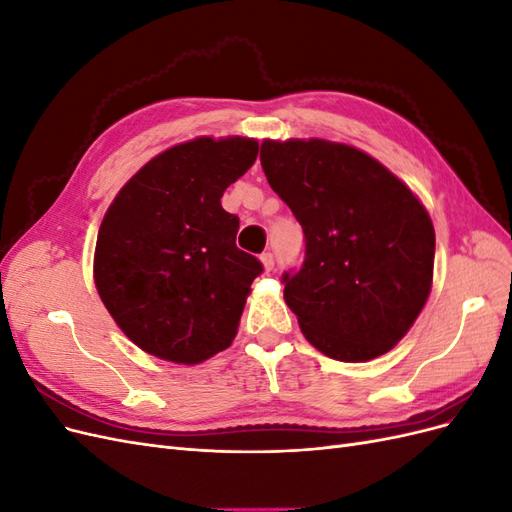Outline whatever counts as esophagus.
<instances>
[{"instance_id":"1","label":"esophagus","mask_w":512,"mask_h":512,"mask_svg":"<svg viewBox=\"0 0 512 512\" xmlns=\"http://www.w3.org/2000/svg\"><path fill=\"white\" fill-rule=\"evenodd\" d=\"M260 260H262V267H265V271H273V267H275V256H273L271 252L262 254Z\"/></svg>"}]
</instances>
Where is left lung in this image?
<instances>
[{"instance_id":"obj_1","label":"left lung","mask_w":512,"mask_h":512,"mask_svg":"<svg viewBox=\"0 0 512 512\" xmlns=\"http://www.w3.org/2000/svg\"><path fill=\"white\" fill-rule=\"evenodd\" d=\"M260 164L303 228L284 299L307 342L369 361L408 333L429 297L436 232L425 207L367 153L329 141H265Z\"/></svg>"}]
</instances>
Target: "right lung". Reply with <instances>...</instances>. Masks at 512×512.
I'll use <instances>...</instances> for the list:
<instances>
[{"label": "right lung", "mask_w": 512, "mask_h": 512, "mask_svg": "<svg viewBox=\"0 0 512 512\" xmlns=\"http://www.w3.org/2000/svg\"><path fill=\"white\" fill-rule=\"evenodd\" d=\"M256 156L254 138H196L147 162L108 207L96 288L138 348L196 365L232 344L262 262L237 247L239 218L220 198Z\"/></svg>", "instance_id": "obj_1"}]
</instances>
